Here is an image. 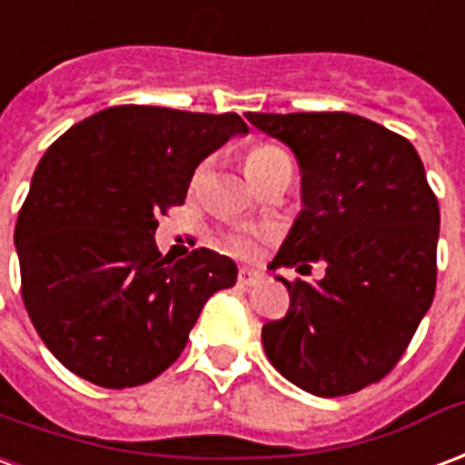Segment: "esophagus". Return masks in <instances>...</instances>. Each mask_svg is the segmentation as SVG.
Returning a JSON list of instances; mask_svg holds the SVG:
<instances>
[{
	"label": "esophagus",
	"instance_id": "1",
	"mask_svg": "<svg viewBox=\"0 0 465 465\" xmlns=\"http://www.w3.org/2000/svg\"><path fill=\"white\" fill-rule=\"evenodd\" d=\"M236 281H239V285H243V288H251V285L263 283V276H261L259 271H251V268H242V271H239V276H236Z\"/></svg>",
	"mask_w": 465,
	"mask_h": 465
}]
</instances>
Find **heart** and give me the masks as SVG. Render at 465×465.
<instances>
[{"mask_svg": "<svg viewBox=\"0 0 465 465\" xmlns=\"http://www.w3.org/2000/svg\"><path fill=\"white\" fill-rule=\"evenodd\" d=\"M243 170L249 174L253 184L266 180L271 174L278 172H291L293 174V160L285 153L283 147L271 145V143H261L246 150L243 154ZM271 239V232H251V229H233V232L223 233L222 246L239 259H256L261 253V246Z\"/></svg>", "mask_w": 465, "mask_h": 465, "instance_id": "b5f03b06", "label": "heart"}]
</instances>
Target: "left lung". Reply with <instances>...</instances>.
<instances>
[{
	"label": "left lung",
	"mask_w": 465,
	"mask_h": 465,
	"mask_svg": "<svg viewBox=\"0 0 465 465\" xmlns=\"http://www.w3.org/2000/svg\"><path fill=\"white\" fill-rule=\"evenodd\" d=\"M301 164L302 212L271 268L285 318L263 325L268 360L315 397H345L397 367L434 301L439 199L407 137L352 113H246Z\"/></svg>",
	"instance_id": "1"
}]
</instances>
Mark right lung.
I'll return each mask as SVG.
<instances>
[{"label":"right lung","mask_w":465,"mask_h":465,"mask_svg":"<svg viewBox=\"0 0 465 465\" xmlns=\"http://www.w3.org/2000/svg\"><path fill=\"white\" fill-rule=\"evenodd\" d=\"M236 133H249L236 113L115 105L41 157L14 242L24 308L66 370L105 390L153 381L204 302L236 283L216 251L172 261L154 246L157 216L184 204L197 164Z\"/></svg>","instance_id":"right-lung-1"}]
</instances>
